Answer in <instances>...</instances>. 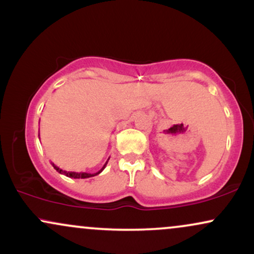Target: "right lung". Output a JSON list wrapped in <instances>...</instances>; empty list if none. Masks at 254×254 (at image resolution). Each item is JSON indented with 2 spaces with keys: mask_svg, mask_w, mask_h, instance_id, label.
Listing matches in <instances>:
<instances>
[{
  "mask_svg": "<svg viewBox=\"0 0 254 254\" xmlns=\"http://www.w3.org/2000/svg\"><path fill=\"white\" fill-rule=\"evenodd\" d=\"M38 136H40V134H38ZM108 160H109V159H108ZM108 160H107V163H105V164L103 165V168H102L101 170H99L98 172H95V173H89V172H72V171H64V170L60 169L59 166H56L55 164H54V163H51V165H53V166H54V169H55L57 172H60L61 175H64V176H66V177H70V178H76V179H79V178H82V179H84V178H90V177H94V176H97V175H99V173H101V172L103 171V170L105 169V166H107V164H108Z\"/></svg>",
  "mask_w": 254,
  "mask_h": 254,
  "instance_id": "add662e5",
  "label": "right lung"
}]
</instances>
